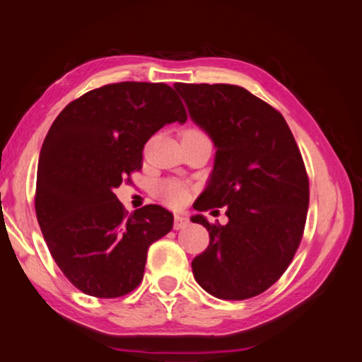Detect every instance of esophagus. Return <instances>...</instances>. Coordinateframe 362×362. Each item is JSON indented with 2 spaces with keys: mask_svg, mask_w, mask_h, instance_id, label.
<instances>
[{
  "mask_svg": "<svg viewBox=\"0 0 362 362\" xmlns=\"http://www.w3.org/2000/svg\"><path fill=\"white\" fill-rule=\"evenodd\" d=\"M189 223V220L187 218L185 215H175L174 216V229H182L185 228Z\"/></svg>",
  "mask_w": 362,
  "mask_h": 362,
  "instance_id": "obj_1",
  "label": "esophagus"
}]
</instances>
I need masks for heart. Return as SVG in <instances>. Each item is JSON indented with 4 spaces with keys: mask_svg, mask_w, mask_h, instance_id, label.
<instances>
[{
    "mask_svg": "<svg viewBox=\"0 0 362 362\" xmlns=\"http://www.w3.org/2000/svg\"><path fill=\"white\" fill-rule=\"evenodd\" d=\"M156 194L168 206H180L187 199V188L177 180H164L156 185Z\"/></svg>",
    "mask_w": 362,
    "mask_h": 362,
    "instance_id": "b5f03b06",
    "label": "heart"
}]
</instances>
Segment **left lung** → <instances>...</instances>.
<instances>
[{
  "label": "left lung",
  "mask_w": 362,
  "mask_h": 362,
  "mask_svg": "<svg viewBox=\"0 0 362 362\" xmlns=\"http://www.w3.org/2000/svg\"><path fill=\"white\" fill-rule=\"evenodd\" d=\"M174 88L216 147L194 207H228L229 220L221 226L192 218L210 238L192 262L194 279L215 298H253L284 275L304 234L308 177L299 147L284 115L245 88L180 82Z\"/></svg>",
  "instance_id": "8db88e82"
}]
</instances>
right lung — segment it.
I'll list each match as a JSON object with an SVG mask.
<instances>
[{"label":"right lung","mask_w":362,"mask_h":362,"mask_svg":"<svg viewBox=\"0 0 362 362\" xmlns=\"http://www.w3.org/2000/svg\"><path fill=\"white\" fill-rule=\"evenodd\" d=\"M187 110L166 83H109L82 95L52 123L39 153L36 216L52 258L72 285L120 298L141 284L148 247L173 229L156 204L128 215L114 189L142 168V150Z\"/></svg>","instance_id":"obj_1"}]
</instances>
